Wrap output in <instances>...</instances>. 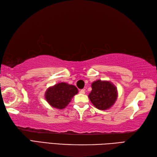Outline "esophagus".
<instances>
[{
    "label": "esophagus",
    "instance_id": "1",
    "mask_svg": "<svg viewBox=\"0 0 157 157\" xmlns=\"http://www.w3.org/2000/svg\"><path fill=\"white\" fill-rule=\"evenodd\" d=\"M79 93H80V94H85V90H81L80 91H79Z\"/></svg>",
    "mask_w": 157,
    "mask_h": 157
}]
</instances>
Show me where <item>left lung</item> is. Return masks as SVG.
<instances>
[{"instance_id": "obj_1", "label": "left lung", "mask_w": 157, "mask_h": 157, "mask_svg": "<svg viewBox=\"0 0 157 157\" xmlns=\"http://www.w3.org/2000/svg\"><path fill=\"white\" fill-rule=\"evenodd\" d=\"M92 88L88 97L95 107L106 110L114 105L117 98V90L112 83L98 79L92 83Z\"/></svg>"}]
</instances>
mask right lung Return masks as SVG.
<instances>
[{
	"mask_svg": "<svg viewBox=\"0 0 157 157\" xmlns=\"http://www.w3.org/2000/svg\"><path fill=\"white\" fill-rule=\"evenodd\" d=\"M78 92V90L75 86L65 82L59 83L47 89L45 93V98L53 107L63 109Z\"/></svg>",
	"mask_w": 157,
	"mask_h": 157,
	"instance_id": "1",
	"label": "right lung"
}]
</instances>
